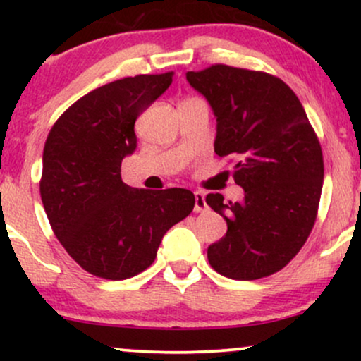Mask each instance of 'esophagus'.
<instances>
[{"label":"esophagus","mask_w":361,"mask_h":361,"mask_svg":"<svg viewBox=\"0 0 361 361\" xmlns=\"http://www.w3.org/2000/svg\"><path fill=\"white\" fill-rule=\"evenodd\" d=\"M207 209H209V205L205 202V195L202 192H195V212H205Z\"/></svg>","instance_id":"34e87169"}]
</instances>
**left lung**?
<instances>
[{"mask_svg": "<svg viewBox=\"0 0 361 361\" xmlns=\"http://www.w3.org/2000/svg\"><path fill=\"white\" fill-rule=\"evenodd\" d=\"M186 80L217 117L215 154L235 156L243 202H205L227 222L207 250L210 267L233 280L273 275L300 251L317 217L324 161L297 94L280 78L226 64L188 71Z\"/></svg>", "mask_w": 361, "mask_h": 361, "instance_id": "1", "label": "left lung"}]
</instances>
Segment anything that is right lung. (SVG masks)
I'll use <instances>...</instances> for the list:
<instances>
[{
  "label": "right lung",
  "instance_id": "right-lung-1",
  "mask_svg": "<svg viewBox=\"0 0 361 361\" xmlns=\"http://www.w3.org/2000/svg\"><path fill=\"white\" fill-rule=\"evenodd\" d=\"M173 73L123 78L73 103L42 156L40 197L69 256L91 275L126 280L152 264L169 227L193 210L185 188L134 190L120 176L135 151V120L169 88Z\"/></svg>",
  "mask_w": 361,
  "mask_h": 361
}]
</instances>
